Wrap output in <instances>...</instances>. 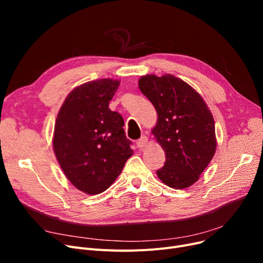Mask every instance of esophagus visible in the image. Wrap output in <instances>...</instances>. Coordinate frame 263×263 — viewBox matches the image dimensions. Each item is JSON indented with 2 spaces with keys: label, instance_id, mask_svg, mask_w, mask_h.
<instances>
[{
  "label": "esophagus",
  "instance_id": "1",
  "mask_svg": "<svg viewBox=\"0 0 263 263\" xmlns=\"http://www.w3.org/2000/svg\"><path fill=\"white\" fill-rule=\"evenodd\" d=\"M147 144H148V139H147V136H145V135H143L141 139L137 140V142H136V145H137V147H139V148H143Z\"/></svg>",
  "mask_w": 263,
  "mask_h": 263
}]
</instances>
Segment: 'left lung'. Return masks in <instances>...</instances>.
Returning a JSON list of instances; mask_svg holds the SVG:
<instances>
[{
    "instance_id": "obj_1",
    "label": "left lung",
    "mask_w": 263,
    "mask_h": 263,
    "mask_svg": "<svg viewBox=\"0 0 263 263\" xmlns=\"http://www.w3.org/2000/svg\"><path fill=\"white\" fill-rule=\"evenodd\" d=\"M139 86L158 113L153 134L166 157L164 166L157 171L158 177L176 190L191 186L215 154L210 109L196 90L173 74L144 76Z\"/></svg>"
}]
</instances>
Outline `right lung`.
I'll use <instances>...</instances> for the list:
<instances>
[{"mask_svg": "<svg viewBox=\"0 0 263 263\" xmlns=\"http://www.w3.org/2000/svg\"><path fill=\"white\" fill-rule=\"evenodd\" d=\"M118 86L112 79L80 85L67 96L55 122V156L68 180L86 194L112 185L133 155L122 116L108 108Z\"/></svg>", "mask_w": 263, "mask_h": 263, "instance_id": "1", "label": "right lung"}]
</instances>
